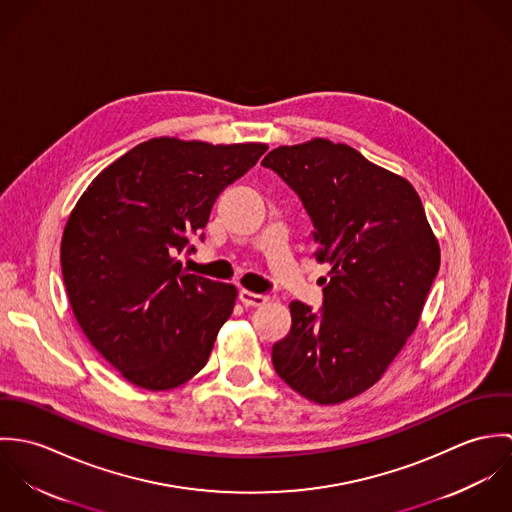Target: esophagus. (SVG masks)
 I'll list each match as a JSON object with an SVG mask.
<instances>
[{"instance_id": "obj_1", "label": "esophagus", "mask_w": 512, "mask_h": 512, "mask_svg": "<svg viewBox=\"0 0 512 512\" xmlns=\"http://www.w3.org/2000/svg\"><path fill=\"white\" fill-rule=\"evenodd\" d=\"M268 299H270V297H268L266 293H254L250 292V290H242V292H240V301H242L244 305H248V307H260V305H264Z\"/></svg>"}]
</instances>
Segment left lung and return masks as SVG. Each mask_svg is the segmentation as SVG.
Segmentation results:
<instances>
[{"instance_id":"left-lung-1","label":"left lung","mask_w":512,"mask_h":512,"mask_svg":"<svg viewBox=\"0 0 512 512\" xmlns=\"http://www.w3.org/2000/svg\"><path fill=\"white\" fill-rule=\"evenodd\" d=\"M264 167L299 197L313 256L331 266L323 305L292 301L272 363L295 392L339 404L370 388L414 333L438 276L439 246L416 189L329 140L272 149Z\"/></svg>"}]
</instances>
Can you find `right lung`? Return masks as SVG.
I'll list each match as a JSON object with an SVG mask.
<instances>
[{
    "label": "right lung",
    "mask_w": 512,
    "mask_h": 512,
    "mask_svg": "<svg viewBox=\"0 0 512 512\" xmlns=\"http://www.w3.org/2000/svg\"><path fill=\"white\" fill-rule=\"evenodd\" d=\"M266 149L153 138L78 199L61 242L67 295L92 347L132 384L169 390L207 365L236 288L189 274L177 256L195 252L220 193Z\"/></svg>",
    "instance_id": "right-lung-1"
}]
</instances>
